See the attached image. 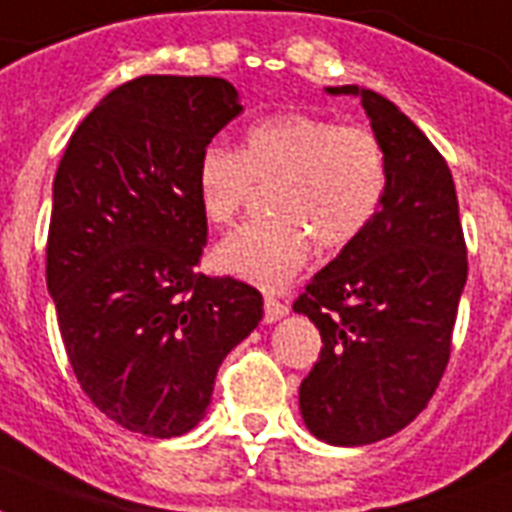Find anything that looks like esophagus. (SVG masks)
Masks as SVG:
<instances>
[{"instance_id":"obj_1","label":"esophagus","mask_w":512,"mask_h":512,"mask_svg":"<svg viewBox=\"0 0 512 512\" xmlns=\"http://www.w3.org/2000/svg\"><path fill=\"white\" fill-rule=\"evenodd\" d=\"M286 313H289V305H286V302H281V299L276 297H265V321L273 323L278 321V318H284Z\"/></svg>"}]
</instances>
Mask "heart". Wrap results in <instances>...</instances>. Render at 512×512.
Returning <instances> with one entry per match:
<instances>
[{
	"label": "heart",
	"instance_id": "obj_1",
	"mask_svg": "<svg viewBox=\"0 0 512 512\" xmlns=\"http://www.w3.org/2000/svg\"><path fill=\"white\" fill-rule=\"evenodd\" d=\"M389 170L381 141L357 126L286 112L247 131L244 149L210 144L197 165V197L215 226H226L270 186L273 215L236 228L215 247V268L249 284L278 289L323 252L352 244L384 202Z\"/></svg>",
	"mask_w": 512,
	"mask_h": 512
}]
</instances>
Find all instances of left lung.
<instances>
[{
	"instance_id": "1",
	"label": "left lung",
	"mask_w": 512,
	"mask_h": 512,
	"mask_svg": "<svg viewBox=\"0 0 512 512\" xmlns=\"http://www.w3.org/2000/svg\"><path fill=\"white\" fill-rule=\"evenodd\" d=\"M328 94L360 97L389 184L371 226L294 299L323 339L299 384V410L318 439L357 447L405 429L434 397L468 255L452 173L421 128L371 89L331 86Z\"/></svg>"
}]
</instances>
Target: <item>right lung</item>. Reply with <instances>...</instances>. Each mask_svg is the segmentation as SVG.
I'll return each mask as SVG.
<instances>
[{"mask_svg": "<svg viewBox=\"0 0 512 512\" xmlns=\"http://www.w3.org/2000/svg\"><path fill=\"white\" fill-rule=\"evenodd\" d=\"M242 112L226 78L141 76L70 136L52 189L47 286L83 394L110 421L170 439L202 421L223 357L263 294L197 273V165Z\"/></svg>", "mask_w": 512, "mask_h": 512, "instance_id": "1", "label": "right lung"}]
</instances>
